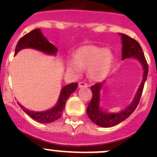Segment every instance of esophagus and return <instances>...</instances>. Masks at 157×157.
I'll return each mask as SVG.
<instances>
[{
    "label": "esophagus",
    "mask_w": 157,
    "mask_h": 157,
    "mask_svg": "<svg viewBox=\"0 0 157 157\" xmlns=\"http://www.w3.org/2000/svg\"><path fill=\"white\" fill-rule=\"evenodd\" d=\"M78 86H79V88H83V87H87L88 85L87 83H84V82H80Z\"/></svg>",
    "instance_id": "34e87169"
}]
</instances>
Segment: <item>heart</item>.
<instances>
[{
	"label": "heart",
	"instance_id": "obj_1",
	"mask_svg": "<svg viewBox=\"0 0 157 157\" xmlns=\"http://www.w3.org/2000/svg\"><path fill=\"white\" fill-rule=\"evenodd\" d=\"M115 58L112 51L93 45L80 47L68 64V69L79 74L81 69H87L89 78L100 81L109 75L113 67Z\"/></svg>",
	"mask_w": 157,
	"mask_h": 157
}]
</instances>
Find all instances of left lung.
<instances>
[{
	"instance_id": "left-lung-1",
	"label": "left lung",
	"mask_w": 157,
	"mask_h": 157,
	"mask_svg": "<svg viewBox=\"0 0 157 157\" xmlns=\"http://www.w3.org/2000/svg\"><path fill=\"white\" fill-rule=\"evenodd\" d=\"M118 34L121 37V44H122V51H121L122 58H122V61L131 58H134L138 60L143 67V78H142L141 83L137 89V93L131 103L126 108L122 109L121 112H115V113L105 112L100 108V91L105 84V81L91 86L93 97H92L91 102L89 103L87 109H86V113H87L90 119L93 122L103 128H109L116 125L125 120L128 117H129L133 113V112L137 108L140 97H141L144 86L147 74H148V64L145 59L144 54L140 44L135 39L129 37L127 35L123 34V33H118Z\"/></svg>"
}]
</instances>
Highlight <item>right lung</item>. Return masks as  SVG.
Here are the masks:
<instances>
[{
	"label": "right lung",
	"instance_id": "add662e5",
	"mask_svg": "<svg viewBox=\"0 0 157 157\" xmlns=\"http://www.w3.org/2000/svg\"><path fill=\"white\" fill-rule=\"evenodd\" d=\"M24 48L36 49V50L42 52V53H45L48 55H56L57 52H58V48L55 45H52L51 42H49L48 39L43 36L40 29L33 30L28 34L23 36L19 40L18 43L16 46L14 55H16L20 50ZM77 86H78L77 83H72L64 86L61 89L59 98H58V102L55 104V106L46 111L35 112V111H31L25 108L19 102L18 104L20 108L23 109L29 116L38 122L43 123V124L53 122L61 116V114L65 107L67 99L69 98L70 95L77 90Z\"/></svg>",
	"mask_w": 157,
	"mask_h": 157
}]
</instances>
